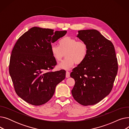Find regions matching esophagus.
<instances>
[{
    "label": "esophagus",
    "mask_w": 129,
    "mask_h": 129,
    "mask_svg": "<svg viewBox=\"0 0 129 129\" xmlns=\"http://www.w3.org/2000/svg\"><path fill=\"white\" fill-rule=\"evenodd\" d=\"M70 76V73L69 71H66V78H69Z\"/></svg>",
    "instance_id": "34e87169"
}]
</instances>
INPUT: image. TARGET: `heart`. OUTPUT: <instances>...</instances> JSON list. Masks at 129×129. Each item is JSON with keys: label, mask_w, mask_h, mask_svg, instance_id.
I'll use <instances>...</instances> for the list:
<instances>
[{"label": "heart", "mask_w": 129, "mask_h": 129, "mask_svg": "<svg viewBox=\"0 0 129 129\" xmlns=\"http://www.w3.org/2000/svg\"><path fill=\"white\" fill-rule=\"evenodd\" d=\"M59 46L53 44L51 46V53L56 62H59L64 57H66L58 65L60 69L68 70L75 63H83L88 54V45L83 41L66 36L58 42Z\"/></svg>", "instance_id": "b5f03b06"}]
</instances>
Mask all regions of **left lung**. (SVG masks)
<instances>
[{
    "label": "left lung",
    "mask_w": 129,
    "mask_h": 129,
    "mask_svg": "<svg viewBox=\"0 0 129 129\" xmlns=\"http://www.w3.org/2000/svg\"><path fill=\"white\" fill-rule=\"evenodd\" d=\"M77 37L88 45V54L71 73L75 81L72 93L80 105H93L112 89L118 70L116 52L112 43L96 30L78 31Z\"/></svg>",
    "instance_id": "8db88e82"
}]
</instances>
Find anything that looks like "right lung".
<instances>
[{
	"mask_svg": "<svg viewBox=\"0 0 129 129\" xmlns=\"http://www.w3.org/2000/svg\"><path fill=\"white\" fill-rule=\"evenodd\" d=\"M66 32L35 26L17 40L9 71L16 93L26 103L35 106L45 104L53 97L56 85L65 79V70L52 71L57 63L51 46Z\"/></svg>",
	"mask_w": 129,
	"mask_h": 129,
	"instance_id": "right-lung-1",
	"label": "right lung"
}]
</instances>
